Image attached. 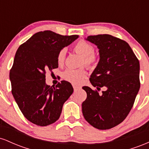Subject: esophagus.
<instances>
[{
    "mask_svg": "<svg viewBox=\"0 0 149 149\" xmlns=\"http://www.w3.org/2000/svg\"><path fill=\"white\" fill-rule=\"evenodd\" d=\"M73 89H74L75 91H76V90H78V89H80V87L77 86V85H73Z\"/></svg>",
    "mask_w": 149,
    "mask_h": 149,
    "instance_id": "obj_1",
    "label": "esophagus"
}]
</instances>
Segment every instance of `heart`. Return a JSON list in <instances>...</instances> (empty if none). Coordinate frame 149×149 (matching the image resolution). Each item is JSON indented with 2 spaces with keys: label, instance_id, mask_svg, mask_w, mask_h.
Segmentation results:
<instances>
[{
  "label": "heart",
  "instance_id": "heart-1",
  "mask_svg": "<svg viewBox=\"0 0 149 149\" xmlns=\"http://www.w3.org/2000/svg\"><path fill=\"white\" fill-rule=\"evenodd\" d=\"M74 49L78 54L83 57V64L86 66H91L96 61V57L94 54L95 49L93 46L89 42L85 40H80L75 45ZM65 57H66V49H61L57 55V60L58 64L62 65L64 64ZM86 71L83 69H67L63 73V78L73 84H78L83 82V80L86 77Z\"/></svg>",
  "mask_w": 149,
  "mask_h": 149
}]
</instances>
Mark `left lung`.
<instances>
[{
    "label": "left lung",
    "mask_w": 149,
    "mask_h": 149,
    "mask_svg": "<svg viewBox=\"0 0 149 149\" xmlns=\"http://www.w3.org/2000/svg\"><path fill=\"white\" fill-rule=\"evenodd\" d=\"M85 40L97 46L100 61L90 78L100 95L84 86L87 99L82 104L85 119L99 130L115 127L125 119L140 88L139 62L127 42L118 38L101 34Z\"/></svg>",
    "instance_id": "8db88e82"
}]
</instances>
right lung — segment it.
Listing matches in <instances>:
<instances>
[{"instance_id":"add662e5","label":"right lung","mask_w":149,"mask_h":149,"mask_svg":"<svg viewBox=\"0 0 149 149\" xmlns=\"http://www.w3.org/2000/svg\"><path fill=\"white\" fill-rule=\"evenodd\" d=\"M79 37L61 36L52 31L33 34L19 47L10 72L12 94L25 118L38 126L59 118L63 105L72 95L70 83L55 87L45 83V72L58 67V53Z\"/></svg>"}]
</instances>
